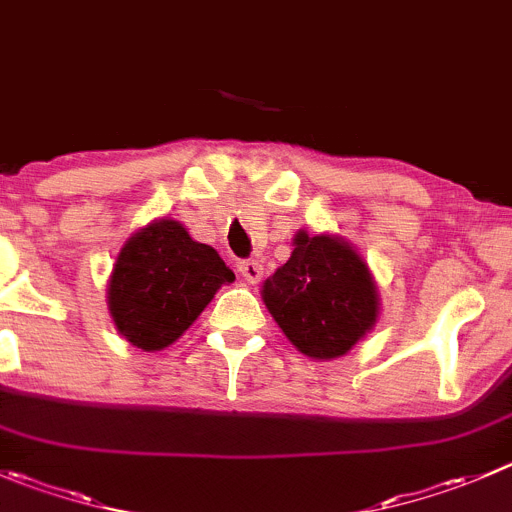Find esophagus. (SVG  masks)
<instances>
[{
    "label": "esophagus",
    "mask_w": 512,
    "mask_h": 512,
    "mask_svg": "<svg viewBox=\"0 0 512 512\" xmlns=\"http://www.w3.org/2000/svg\"><path fill=\"white\" fill-rule=\"evenodd\" d=\"M237 270H240V275L245 277L247 282H260L262 280V265L257 260H240L237 262Z\"/></svg>",
    "instance_id": "1"
}]
</instances>
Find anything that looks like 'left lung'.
<instances>
[{
	"mask_svg": "<svg viewBox=\"0 0 512 512\" xmlns=\"http://www.w3.org/2000/svg\"><path fill=\"white\" fill-rule=\"evenodd\" d=\"M262 300L292 345L317 360L345 355L377 317L362 257L337 237L307 232H297L290 260L265 280Z\"/></svg>",
	"mask_w": 512,
	"mask_h": 512,
	"instance_id": "1",
	"label": "left lung"
}]
</instances>
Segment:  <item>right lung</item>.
Returning a JSON list of instances; mask_svg holds the SVG:
<instances>
[{"label": "right lung", "instance_id": "obj_1", "mask_svg": "<svg viewBox=\"0 0 512 512\" xmlns=\"http://www.w3.org/2000/svg\"><path fill=\"white\" fill-rule=\"evenodd\" d=\"M232 280L235 272L225 260L210 245L192 240L180 222H152L119 250L107 290L109 312L132 345L162 350Z\"/></svg>", "mask_w": 512, "mask_h": 512}]
</instances>
